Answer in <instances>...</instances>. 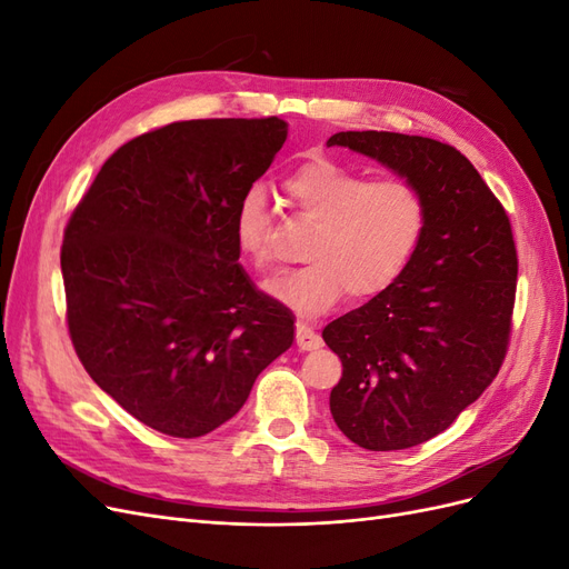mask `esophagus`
Instances as JSON below:
<instances>
[{"label":"esophagus","mask_w":569,"mask_h":569,"mask_svg":"<svg viewBox=\"0 0 569 569\" xmlns=\"http://www.w3.org/2000/svg\"><path fill=\"white\" fill-rule=\"evenodd\" d=\"M297 347L301 351H316L322 347V337L318 332H313L308 325L297 322Z\"/></svg>","instance_id":"obj_1"}]
</instances>
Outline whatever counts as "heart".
Listing matches in <instances>:
<instances>
[{
  "label": "heart",
  "instance_id": "heart-1",
  "mask_svg": "<svg viewBox=\"0 0 569 569\" xmlns=\"http://www.w3.org/2000/svg\"><path fill=\"white\" fill-rule=\"evenodd\" d=\"M284 194L316 222L306 242L308 266L266 284L268 295L299 316H320L343 297L370 299L399 278L425 228V201L399 178L366 180L332 159H308L284 178ZM234 242L256 270L272 263L270 218L261 194L237 206Z\"/></svg>",
  "mask_w": 569,
  "mask_h": 569
}]
</instances>
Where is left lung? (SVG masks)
I'll use <instances>...</instances> for the list:
<instances>
[{
    "mask_svg": "<svg viewBox=\"0 0 569 569\" xmlns=\"http://www.w3.org/2000/svg\"><path fill=\"white\" fill-rule=\"evenodd\" d=\"M327 147L380 161L425 201L420 242L399 278L322 330L343 368L330 393L337 427L360 449H410L451 427L503 366L518 287L512 228L451 144L349 130Z\"/></svg>",
    "mask_w": 569,
    "mask_h": 569,
    "instance_id": "8db88e82",
    "label": "left lung"
}]
</instances>
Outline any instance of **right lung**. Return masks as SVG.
Returning a JSON list of instances; mask_svg holds the SVG:
<instances>
[{
  "label": "right lung",
  "instance_id": "add662e5",
  "mask_svg": "<svg viewBox=\"0 0 569 569\" xmlns=\"http://www.w3.org/2000/svg\"><path fill=\"white\" fill-rule=\"evenodd\" d=\"M287 140L270 118L180 120L113 151L68 220L66 320L132 418L194 439L237 416L295 318L239 266L234 216Z\"/></svg>",
  "mask_w": 569,
  "mask_h": 569
}]
</instances>
